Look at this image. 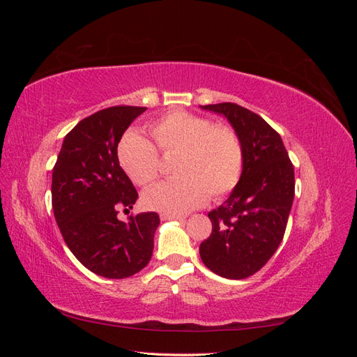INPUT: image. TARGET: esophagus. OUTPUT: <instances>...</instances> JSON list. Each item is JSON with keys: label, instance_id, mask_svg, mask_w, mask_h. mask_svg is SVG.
<instances>
[{"label": "esophagus", "instance_id": "esophagus-1", "mask_svg": "<svg viewBox=\"0 0 357 357\" xmlns=\"http://www.w3.org/2000/svg\"><path fill=\"white\" fill-rule=\"evenodd\" d=\"M162 219H176V220H185V215H180V214H169V213H164L160 214Z\"/></svg>", "mask_w": 357, "mask_h": 357}]
</instances>
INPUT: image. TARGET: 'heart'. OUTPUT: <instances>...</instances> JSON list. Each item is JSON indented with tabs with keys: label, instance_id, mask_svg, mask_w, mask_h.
Wrapping results in <instances>:
<instances>
[{
	"label": "heart",
	"instance_id": "1",
	"mask_svg": "<svg viewBox=\"0 0 357 357\" xmlns=\"http://www.w3.org/2000/svg\"><path fill=\"white\" fill-rule=\"evenodd\" d=\"M155 146L137 131H128L117 144L119 164L138 188H147L160 174L162 156L176 155V178L159 183L143 195L147 208L183 214L208 199H220L236 188L243 174L244 150L234 128L176 110L149 125Z\"/></svg>",
	"mask_w": 357,
	"mask_h": 357
}]
</instances>
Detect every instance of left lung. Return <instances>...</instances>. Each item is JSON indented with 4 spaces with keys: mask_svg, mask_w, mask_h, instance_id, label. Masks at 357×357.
<instances>
[{
    "mask_svg": "<svg viewBox=\"0 0 357 357\" xmlns=\"http://www.w3.org/2000/svg\"><path fill=\"white\" fill-rule=\"evenodd\" d=\"M228 117L238 134L244 165L238 185L208 213L213 229L199 245L204 265L231 280L253 275L275 253L295 197V171L282 137L264 119L235 102L201 105Z\"/></svg>",
    "mask_w": 357,
    "mask_h": 357,
    "instance_id": "left-lung-1",
    "label": "left lung"
}]
</instances>
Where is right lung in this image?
<instances>
[{
  "instance_id": "add662e5",
  "label": "right lung",
  "mask_w": 357,
  "mask_h": 357,
  "mask_svg": "<svg viewBox=\"0 0 357 357\" xmlns=\"http://www.w3.org/2000/svg\"><path fill=\"white\" fill-rule=\"evenodd\" d=\"M146 107L114 105L84 117L63 138L52 174V207L63 241L89 271L126 278L149 264L155 211L117 219L138 193L119 165L117 144Z\"/></svg>"
}]
</instances>
